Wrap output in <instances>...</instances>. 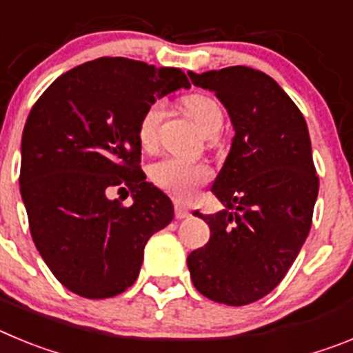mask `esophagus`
Segmentation results:
<instances>
[{"instance_id":"esophagus-1","label":"esophagus","mask_w":353,"mask_h":353,"mask_svg":"<svg viewBox=\"0 0 353 353\" xmlns=\"http://www.w3.org/2000/svg\"><path fill=\"white\" fill-rule=\"evenodd\" d=\"M189 215H191L189 208L183 207V205L180 203L174 205V217H176V219H185V217H189Z\"/></svg>"}]
</instances>
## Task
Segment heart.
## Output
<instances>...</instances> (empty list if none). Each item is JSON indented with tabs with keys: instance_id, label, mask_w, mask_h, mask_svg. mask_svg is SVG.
I'll list each match as a JSON object with an SVG mask.
<instances>
[{
	"instance_id": "b5f03b06",
	"label": "heart",
	"mask_w": 353,
	"mask_h": 353,
	"mask_svg": "<svg viewBox=\"0 0 353 353\" xmlns=\"http://www.w3.org/2000/svg\"><path fill=\"white\" fill-rule=\"evenodd\" d=\"M183 108L199 127V130L207 136H215L223 127V109L210 95H205V93L187 95L183 99ZM164 114H166V104L162 101H154L139 118L138 139L139 145L145 150L157 148L159 130H161ZM210 179V168L205 164L182 161V159L166 157L150 168V180L159 189L182 201L194 198L196 191Z\"/></svg>"
}]
</instances>
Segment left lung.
Returning a JSON list of instances; mask_svg holds the SVG:
<instances>
[{
	"instance_id": "obj_1",
	"label": "left lung",
	"mask_w": 353,
	"mask_h": 353,
	"mask_svg": "<svg viewBox=\"0 0 353 353\" xmlns=\"http://www.w3.org/2000/svg\"><path fill=\"white\" fill-rule=\"evenodd\" d=\"M189 77L223 102L235 138L212 185L226 210L194 212L210 240L187 267L210 301L251 304L281 283L311 230L320 183L310 132L301 109L263 72L236 65Z\"/></svg>"
}]
</instances>
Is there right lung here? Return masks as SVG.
Here are the masks:
<instances>
[{
  "label": "right lung",
  "instance_id": "add662e5",
  "mask_svg": "<svg viewBox=\"0 0 353 353\" xmlns=\"http://www.w3.org/2000/svg\"><path fill=\"white\" fill-rule=\"evenodd\" d=\"M182 86L191 83L180 68L99 58L61 74L28 114L19 183L31 236L81 297L132 286L148 239L173 219L170 198L145 182L138 123L155 97ZM113 190L134 203L109 200Z\"/></svg>",
  "mask_w": 353,
  "mask_h": 353
}]
</instances>
